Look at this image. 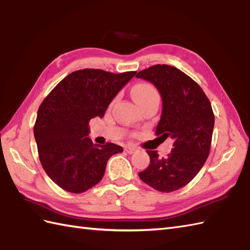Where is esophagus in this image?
<instances>
[{
    "instance_id": "esophagus-1",
    "label": "esophagus",
    "mask_w": 250,
    "mask_h": 250,
    "mask_svg": "<svg viewBox=\"0 0 250 250\" xmlns=\"http://www.w3.org/2000/svg\"><path fill=\"white\" fill-rule=\"evenodd\" d=\"M136 147H134V146H127V147H125V151L126 152V153H129V154H132V153H134L135 151H136Z\"/></svg>"
}]
</instances>
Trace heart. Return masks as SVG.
<instances>
[{
    "label": "heart",
    "mask_w": 250,
    "mask_h": 250,
    "mask_svg": "<svg viewBox=\"0 0 250 250\" xmlns=\"http://www.w3.org/2000/svg\"><path fill=\"white\" fill-rule=\"evenodd\" d=\"M132 95L138 105L151 100H155V99L160 100L159 91L156 90L153 85L148 83H141L134 86V88L132 90Z\"/></svg>",
    "instance_id": "b5f03b06"
}]
</instances>
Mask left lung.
Instances as JSON below:
<instances>
[{
	"label": "left lung",
	"mask_w": 250,
	"mask_h": 250,
	"mask_svg": "<svg viewBox=\"0 0 250 250\" xmlns=\"http://www.w3.org/2000/svg\"><path fill=\"white\" fill-rule=\"evenodd\" d=\"M136 78L149 81L160 91L163 109L155 134L173 141L165 159H160L158 151L147 150L150 164L138 176L154 189L170 193L188 184L210 153L214 127L211 102L201 87L176 67L154 65L139 71Z\"/></svg>",
	"instance_id": "8db88e82"
}]
</instances>
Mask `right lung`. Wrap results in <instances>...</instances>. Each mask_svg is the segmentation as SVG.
<instances>
[{
  "label": "right lung",
  "instance_id": "1",
  "mask_svg": "<svg viewBox=\"0 0 250 250\" xmlns=\"http://www.w3.org/2000/svg\"><path fill=\"white\" fill-rule=\"evenodd\" d=\"M136 71L112 73L83 69L57 84L40 104L34 125L39 160L60 188L80 194L95 187L105 172L108 159L123 152L113 143L96 146L89 121L102 118L109 103Z\"/></svg>",
  "mask_w": 250,
  "mask_h": 250
}]
</instances>
